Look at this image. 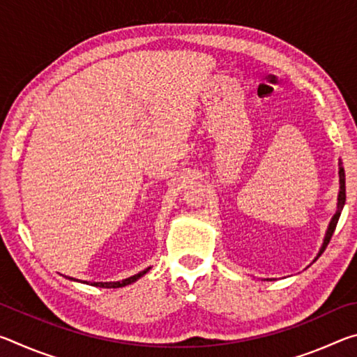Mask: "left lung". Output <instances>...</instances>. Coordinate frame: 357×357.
<instances>
[{"label": "left lung", "mask_w": 357, "mask_h": 357, "mask_svg": "<svg viewBox=\"0 0 357 357\" xmlns=\"http://www.w3.org/2000/svg\"><path fill=\"white\" fill-rule=\"evenodd\" d=\"M340 167V170H338V174H340V193H338V203H337V213H335V215L332 217V220H331V223H329V228H328V233H326V238H324V243H323V247H321V250H319V253H318V257L321 255V253L324 252V249L326 247H328V244H329V241H331V238H332V234H334V231H335V227H337V222H338V217H340V213H342V209H343V204H345V200H347V187H345V170H343V167H342V162L340 164H338Z\"/></svg>", "instance_id": "left-lung-1"}]
</instances>
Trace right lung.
<instances>
[{
    "mask_svg": "<svg viewBox=\"0 0 357 357\" xmlns=\"http://www.w3.org/2000/svg\"><path fill=\"white\" fill-rule=\"evenodd\" d=\"M148 271H149V268H148V269H144V271H142V273H138V274H135V275L129 277V279L121 280V282H105V283H102V282H94V283H91V285H93V287H102V288H119V287H126V285H129V283H132V282H135V280L140 279V277L146 274ZM74 280H75V279H74Z\"/></svg>",
    "mask_w": 357,
    "mask_h": 357,
    "instance_id": "right-lung-1",
    "label": "right lung"
}]
</instances>
